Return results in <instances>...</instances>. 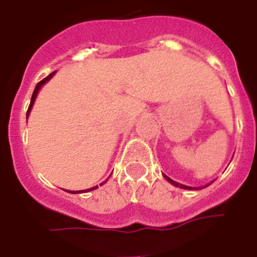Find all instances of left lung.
I'll use <instances>...</instances> for the list:
<instances>
[{"mask_svg": "<svg viewBox=\"0 0 257 257\" xmlns=\"http://www.w3.org/2000/svg\"><path fill=\"white\" fill-rule=\"evenodd\" d=\"M163 176H165V178H166V180H167V181H170V183H171L172 185H175V187H179V188H181V189H188V190H198V189H203V188H206V187H207V185H206V187H198V188L187 187V185H183V184H179V183H176V181L171 180V179H170L169 176H166L165 174H163ZM211 183H212V181H211ZM211 183H210V184H211Z\"/></svg>", "mask_w": 257, "mask_h": 257, "instance_id": "left-lung-1", "label": "left lung"}]
</instances>
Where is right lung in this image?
I'll list each match as a JSON object with an SVG mask.
<instances>
[{"label":"right lung","instance_id":"add662e5","mask_svg":"<svg viewBox=\"0 0 257 257\" xmlns=\"http://www.w3.org/2000/svg\"><path fill=\"white\" fill-rule=\"evenodd\" d=\"M54 74H55V72H52V73H51V74H49V76H47L46 78H44V79H42V81H41V82H38V83H37V86H36V88H35V91H33V95H32V99H31V104H29V108H28V110H27V117H28V115H29V112H31L32 106H33V103H35L36 96H37L38 91H40V88L42 87V85H45V83H46L47 81H49V79L51 78L52 76H54ZM104 183H105V181H104ZM104 183H101L100 185H103ZM96 188H97V187H92V188H90V189H86V190H68V192H69V193H73V194H77V193L91 192V190L96 189Z\"/></svg>","mask_w":257,"mask_h":257}]
</instances>
